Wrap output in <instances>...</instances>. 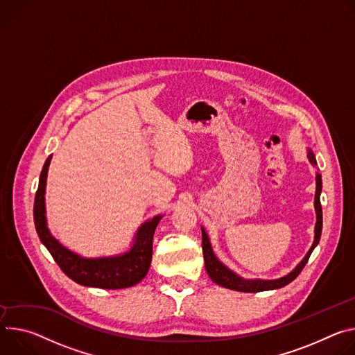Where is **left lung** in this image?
Segmentation results:
<instances>
[{
  "instance_id": "1",
  "label": "left lung",
  "mask_w": 355,
  "mask_h": 355,
  "mask_svg": "<svg viewBox=\"0 0 355 355\" xmlns=\"http://www.w3.org/2000/svg\"><path fill=\"white\" fill-rule=\"evenodd\" d=\"M309 161L313 166H318L316 157H314L313 152L309 150L307 153ZM320 193H322V175H316V196H314V209H316V216H318V221H316V228H314V241L311 248L309 250V252L306 254V257L300 261V263L291 272L288 273L286 277H282L279 279H273V281H263V279H243L241 277H239L237 273H234L231 269H228L225 265H223L217 257L213 252L209 235L205 231V228L202 227V247H203V257H205V266L206 270L209 273V277L211 278L213 282H216L217 285L231 289V291H237V292H250V293H255V292H263V291H272V289H279L286 286L288 284H291L292 281H295L299 273L302 272V269L304 268V265L309 261V257L311 255L313 250L316 248V245L320 241V235H322V227H323V211H322V205H320Z\"/></svg>"
}]
</instances>
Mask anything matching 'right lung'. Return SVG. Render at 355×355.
I'll list each match as a JSON object with an SVG mask.
<instances>
[{"mask_svg": "<svg viewBox=\"0 0 355 355\" xmlns=\"http://www.w3.org/2000/svg\"><path fill=\"white\" fill-rule=\"evenodd\" d=\"M51 159L52 155L46 159L39 178L33 205V221L39 239L48 248L55 262L71 281L83 286L124 289L141 282L150 266L153 234L162 216H155L145 221L137 231L132 248L123 255L87 259L69 251L53 237L46 225L45 187Z\"/></svg>", "mask_w": 355, "mask_h": 355, "instance_id": "1", "label": "right lung"}]
</instances>
